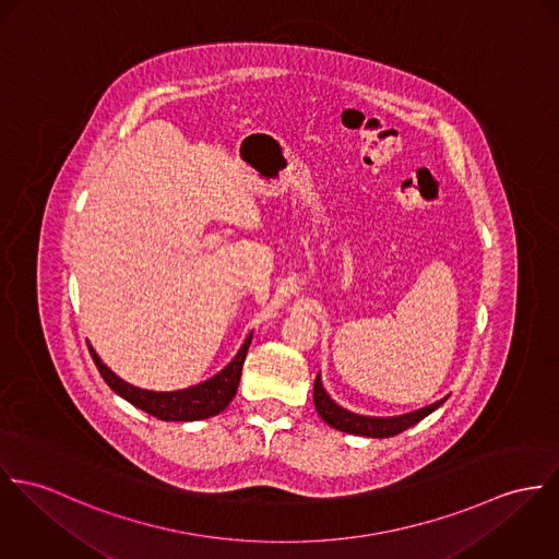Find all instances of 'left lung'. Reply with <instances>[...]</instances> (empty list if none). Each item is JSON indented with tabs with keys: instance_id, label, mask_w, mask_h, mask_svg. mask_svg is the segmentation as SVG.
Wrapping results in <instances>:
<instances>
[{
	"instance_id": "1",
	"label": "left lung",
	"mask_w": 559,
	"mask_h": 559,
	"mask_svg": "<svg viewBox=\"0 0 559 559\" xmlns=\"http://www.w3.org/2000/svg\"><path fill=\"white\" fill-rule=\"evenodd\" d=\"M448 396H441L439 401H435L431 405H425L420 409H414V412H407V414H399V416H365V414H356V412L345 409L343 405H338L328 394V390L323 388L321 372H317L314 388H312L314 409H317V414L321 416V420L325 425H330L332 429L343 431V433L374 437V439L403 433L405 429L418 425L423 418H427L429 414H433L435 409H439L445 403Z\"/></svg>"
}]
</instances>
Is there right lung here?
Returning a JSON list of instances; mask_svg holds the SVG:
<instances>
[{
  "instance_id": "add662e5",
  "label": "right lung",
  "mask_w": 559,
  "mask_h": 559,
  "mask_svg": "<svg viewBox=\"0 0 559 559\" xmlns=\"http://www.w3.org/2000/svg\"><path fill=\"white\" fill-rule=\"evenodd\" d=\"M250 338H252V332L245 338L242 347L231 358V362H227L210 379L199 381V383L188 385L182 390H169V392L145 390V388H136V385L128 383L100 360V356L94 352L92 345H87V347H90L94 365L98 367L107 385L130 405H134L136 409H143L145 414H150L158 420H165V423H194V420H205V418L221 414L234 401L238 385H240V374H242V365H245V358L249 352Z\"/></svg>"
}]
</instances>
